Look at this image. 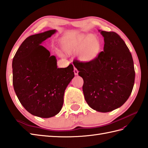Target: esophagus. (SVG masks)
<instances>
[{
    "mask_svg": "<svg viewBox=\"0 0 148 148\" xmlns=\"http://www.w3.org/2000/svg\"><path fill=\"white\" fill-rule=\"evenodd\" d=\"M74 73L75 75H78V71L77 70V69L76 68H74Z\"/></svg>",
    "mask_w": 148,
    "mask_h": 148,
    "instance_id": "34e87169",
    "label": "esophagus"
}]
</instances>
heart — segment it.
I'll return each instance as SVG.
<instances>
[{
    "mask_svg": "<svg viewBox=\"0 0 148 148\" xmlns=\"http://www.w3.org/2000/svg\"><path fill=\"white\" fill-rule=\"evenodd\" d=\"M63 50L69 54H78V57L84 62H90L99 54L101 42L95 35L80 34L76 37L65 40Z\"/></svg>",
    "mask_w": 148,
    "mask_h": 148,
    "instance_id": "1",
    "label": "heart"
}]
</instances>
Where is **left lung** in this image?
<instances>
[{
	"label": "left lung",
	"mask_w": 148,
	"mask_h": 148,
	"mask_svg": "<svg viewBox=\"0 0 148 148\" xmlns=\"http://www.w3.org/2000/svg\"><path fill=\"white\" fill-rule=\"evenodd\" d=\"M104 37L103 51L90 62L75 61L82 77L85 99L91 108L106 113L121 106L132 92L135 70L132 54L120 36L99 30Z\"/></svg>",
	"instance_id": "1"
}]
</instances>
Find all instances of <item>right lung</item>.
Returning a JSON list of instances; mask_svg holds the SVG:
<instances>
[{"label": "right lung", "instance_id": "1", "mask_svg": "<svg viewBox=\"0 0 148 148\" xmlns=\"http://www.w3.org/2000/svg\"><path fill=\"white\" fill-rule=\"evenodd\" d=\"M56 32L51 29L27 37L12 60V83L16 96L26 110L41 118L60 113L64 90L75 76L73 65L58 68L56 58L41 45Z\"/></svg>", "mask_w": 148, "mask_h": 148}]
</instances>
